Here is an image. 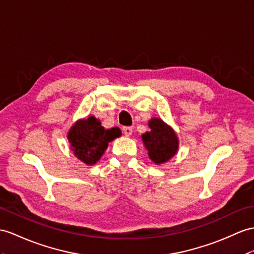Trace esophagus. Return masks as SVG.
<instances>
[{
    "label": "esophagus",
    "instance_id": "34e87169",
    "mask_svg": "<svg viewBox=\"0 0 254 254\" xmlns=\"http://www.w3.org/2000/svg\"><path fill=\"white\" fill-rule=\"evenodd\" d=\"M123 132H124V134L127 135V137H129V135L132 134V127H124Z\"/></svg>",
    "mask_w": 254,
    "mask_h": 254
}]
</instances>
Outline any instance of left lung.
I'll list each match as a JSON object with an SVG mask.
<instances>
[{"instance_id":"left-lung-1","label":"left lung","mask_w":254,"mask_h":254,"mask_svg":"<svg viewBox=\"0 0 254 254\" xmlns=\"http://www.w3.org/2000/svg\"><path fill=\"white\" fill-rule=\"evenodd\" d=\"M150 131L141 135L147 155L154 164H165L179 151V138L174 128L162 119L153 117L148 121Z\"/></svg>"}]
</instances>
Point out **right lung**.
<instances>
[{"instance_id": "right-lung-1", "label": "right lung", "mask_w": 254, "mask_h": 254, "mask_svg": "<svg viewBox=\"0 0 254 254\" xmlns=\"http://www.w3.org/2000/svg\"><path fill=\"white\" fill-rule=\"evenodd\" d=\"M121 135L122 131L119 127L104 129L100 121L95 116H89L88 119H80L74 123L67 131L66 138L74 156L84 164L92 166L101 158L110 142Z\"/></svg>"}]
</instances>
